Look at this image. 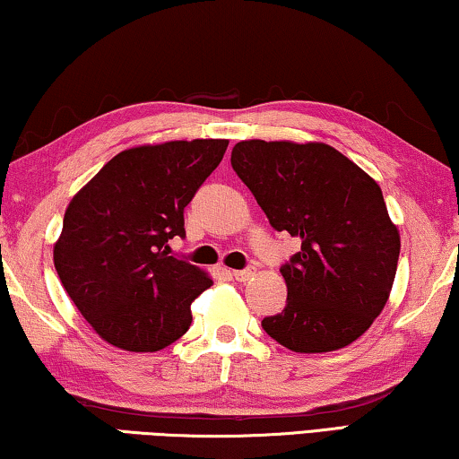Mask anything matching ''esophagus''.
<instances>
[{
    "label": "esophagus",
    "mask_w": 459,
    "mask_h": 459,
    "mask_svg": "<svg viewBox=\"0 0 459 459\" xmlns=\"http://www.w3.org/2000/svg\"><path fill=\"white\" fill-rule=\"evenodd\" d=\"M253 276V270H232V278L237 282H247V280Z\"/></svg>",
    "instance_id": "obj_1"
}]
</instances>
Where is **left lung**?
I'll use <instances>...</instances> for the list:
<instances>
[{"label":"left lung","instance_id":"1","mask_svg":"<svg viewBox=\"0 0 459 459\" xmlns=\"http://www.w3.org/2000/svg\"><path fill=\"white\" fill-rule=\"evenodd\" d=\"M230 164L272 227L300 238L280 268L286 307L264 330L303 354L352 344L383 311L398 270L400 230L377 181L324 142L243 140Z\"/></svg>","mask_w":459,"mask_h":459}]
</instances>
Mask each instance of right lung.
I'll list each match as a JSON object with an SVG mask.
<instances>
[{
    "mask_svg": "<svg viewBox=\"0 0 459 459\" xmlns=\"http://www.w3.org/2000/svg\"><path fill=\"white\" fill-rule=\"evenodd\" d=\"M229 140L143 143L113 156L67 204L53 264L99 336L156 352L189 330L208 272L169 255L183 210L221 164Z\"/></svg>",
    "mask_w": 459,
    "mask_h": 459,
    "instance_id": "add662e5",
    "label": "right lung"
}]
</instances>
